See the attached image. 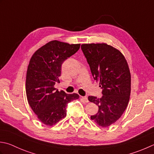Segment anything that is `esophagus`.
<instances>
[{"instance_id":"esophagus-1","label":"esophagus","mask_w":154,"mask_h":154,"mask_svg":"<svg viewBox=\"0 0 154 154\" xmlns=\"http://www.w3.org/2000/svg\"><path fill=\"white\" fill-rule=\"evenodd\" d=\"M81 98H82L83 100H84V101H85L86 103H87V102H88L89 101H88V99H87V97H81Z\"/></svg>"}]
</instances>
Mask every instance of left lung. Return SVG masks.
Here are the masks:
<instances>
[{"mask_svg": "<svg viewBox=\"0 0 154 154\" xmlns=\"http://www.w3.org/2000/svg\"><path fill=\"white\" fill-rule=\"evenodd\" d=\"M81 50L87 59L94 79L99 81L101 97L89 96V101L99 107L91 116L97 125L106 128L122 116L131 93V74L128 63L119 51L105 43L83 44Z\"/></svg>", "mask_w": 154, "mask_h": 154, "instance_id": "left-lung-1", "label": "left lung"}]
</instances>
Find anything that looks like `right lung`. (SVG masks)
I'll return each mask as SVG.
<instances>
[{"instance_id": "right-lung-1", "label": "right lung", "mask_w": 154, "mask_h": 154, "mask_svg": "<svg viewBox=\"0 0 154 154\" xmlns=\"http://www.w3.org/2000/svg\"><path fill=\"white\" fill-rule=\"evenodd\" d=\"M80 44L52 41L33 54L26 72V93L29 104L40 121L51 126L66 116L67 106L79 98L77 93L59 91L61 65L79 49Z\"/></svg>"}]
</instances>
